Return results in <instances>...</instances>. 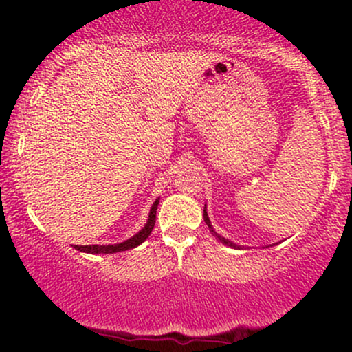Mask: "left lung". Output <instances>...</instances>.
<instances>
[{"label": "left lung", "instance_id": "8db88e82", "mask_svg": "<svg viewBox=\"0 0 352 352\" xmlns=\"http://www.w3.org/2000/svg\"><path fill=\"white\" fill-rule=\"evenodd\" d=\"M204 220H205V223L208 225V228H210V232L213 233V236H217V240H220L221 243L223 245H227V246H232V248H238L240 250V245H235L233 243V241H230V240H227V238H223V236H220L218 235V233L215 232V230H213V227H212V223H210V218H208V213H207V205H205V208H204Z\"/></svg>", "mask_w": 352, "mask_h": 352}]
</instances>
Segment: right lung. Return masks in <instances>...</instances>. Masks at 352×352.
I'll return each mask as SVG.
<instances>
[{
  "mask_svg": "<svg viewBox=\"0 0 352 352\" xmlns=\"http://www.w3.org/2000/svg\"><path fill=\"white\" fill-rule=\"evenodd\" d=\"M157 207H159V199L153 201L151 213H148V220H147V223L144 225V228L140 230L139 233H135V235L132 238H129V240L122 241V243H117V245H74V248L79 250V252H82V253H92V254L117 253V252H125V250L135 248V246L144 243V241L148 238V235L152 233L153 225H155Z\"/></svg>",
  "mask_w": 352,
  "mask_h": 352,
  "instance_id": "add662e5",
  "label": "right lung"
}]
</instances>
